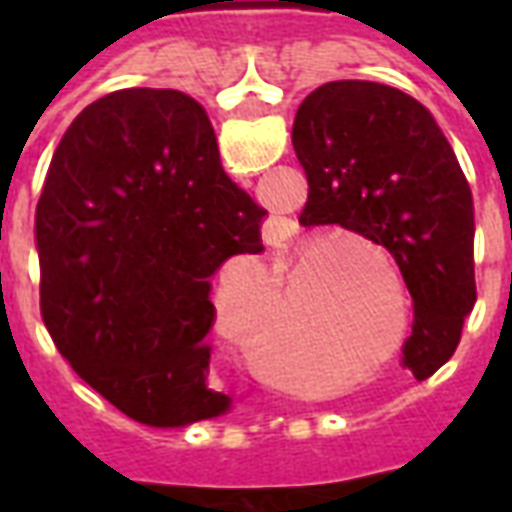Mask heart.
I'll use <instances>...</instances> for the list:
<instances>
[{"label":"heart","mask_w":512,"mask_h":512,"mask_svg":"<svg viewBox=\"0 0 512 512\" xmlns=\"http://www.w3.org/2000/svg\"><path fill=\"white\" fill-rule=\"evenodd\" d=\"M340 245L341 249L334 252V274L343 282L345 293L351 296L362 315L373 321V332L384 337L389 332L392 318L384 312L381 304V290H384V277L373 260L384 263L392 268L389 255L384 246L373 244V241H362L354 235H340L332 238L318 249V255H329L332 249ZM366 252L362 253L361 249ZM279 274L271 266H266L260 257L241 255L233 257L227 266L222 268L219 277V290H216V326L219 332L238 345L244 354L255 356L257 365L268 370L271 376H304L318 367V340L312 334L310 323L301 312L299 301H290L285 315L279 318L274 326H268V315L277 310L279 301ZM403 337L397 334L392 351L400 348Z\"/></svg>","instance_id":"b5f03b06"}]
</instances>
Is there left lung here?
Instances as JSON below:
<instances>
[{
  "mask_svg": "<svg viewBox=\"0 0 512 512\" xmlns=\"http://www.w3.org/2000/svg\"><path fill=\"white\" fill-rule=\"evenodd\" d=\"M293 147L310 183L299 224H340L395 257L414 299L403 362L428 378L477 301L472 191L447 136L403 90L343 79L301 101Z\"/></svg>",
  "mask_w": 512,
  "mask_h": 512,
  "instance_id": "1",
  "label": "left lung"
}]
</instances>
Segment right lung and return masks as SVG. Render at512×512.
I'll return each instance as SVG.
<instances>
[{"mask_svg":"<svg viewBox=\"0 0 512 512\" xmlns=\"http://www.w3.org/2000/svg\"><path fill=\"white\" fill-rule=\"evenodd\" d=\"M263 219L191 95L98 98L62 134L35 211L40 315L57 351L136 422L224 414L230 397L208 386L211 277L263 252Z\"/></svg>","mask_w":512,"mask_h":512,"instance_id":"obj_1","label":"right lung"}]
</instances>
